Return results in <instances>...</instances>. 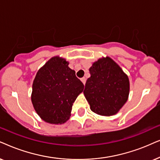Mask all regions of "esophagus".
Wrapping results in <instances>:
<instances>
[{
	"label": "esophagus",
	"instance_id": "34e87169",
	"mask_svg": "<svg viewBox=\"0 0 160 160\" xmlns=\"http://www.w3.org/2000/svg\"><path fill=\"white\" fill-rule=\"evenodd\" d=\"M80 80H81L82 82V83H83L84 85L86 84V78H80Z\"/></svg>",
	"mask_w": 160,
	"mask_h": 160
}]
</instances>
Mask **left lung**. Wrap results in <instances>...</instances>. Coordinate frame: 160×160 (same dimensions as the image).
I'll use <instances>...</instances> for the list:
<instances>
[{"mask_svg": "<svg viewBox=\"0 0 160 160\" xmlns=\"http://www.w3.org/2000/svg\"><path fill=\"white\" fill-rule=\"evenodd\" d=\"M84 95L93 112L113 116L128 99L129 81L121 68L110 57L99 58L89 69Z\"/></svg>", "mask_w": 160, "mask_h": 160, "instance_id": "obj_1", "label": "left lung"}]
</instances>
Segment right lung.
<instances>
[{"instance_id":"obj_1","label":"right lung","mask_w":160,"mask_h":160,"mask_svg":"<svg viewBox=\"0 0 160 160\" xmlns=\"http://www.w3.org/2000/svg\"><path fill=\"white\" fill-rule=\"evenodd\" d=\"M66 59L51 58L37 72L32 87L31 101L42 120L58 124L71 116L72 105L84 85L68 67Z\"/></svg>"}]
</instances>
